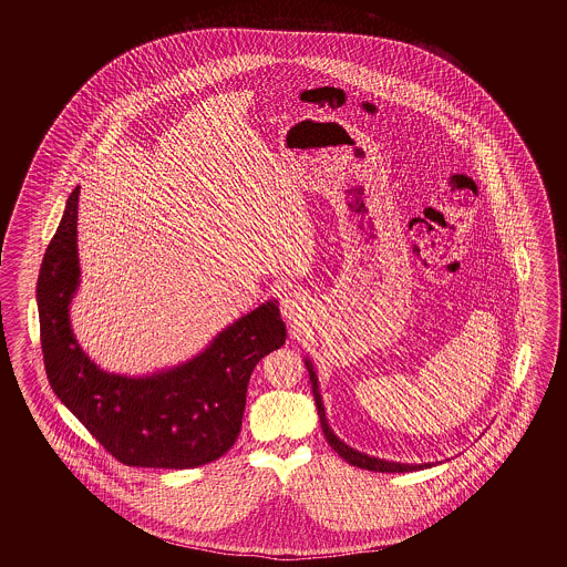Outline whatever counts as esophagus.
Listing matches in <instances>:
<instances>
[{"label": "esophagus", "instance_id": "esophagus-1", "mask_svg": "<svg viewBox=\"0 0 567 567\" xmlns=\"http://www.w3.org/2000/svg\"><path fill=\"white\" fill-rule=\"evenodd\" d=\"M280 311L287 320H299L306 313V299L299 291H287L280 297Z\"/></svg>", "mask_w": 567, "mask_h": 567}]
</instances>
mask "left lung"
<instances>
[{
  "label": "left lung",
  "mask_w": 567,
  "mask_h": 567,
  "mask_svg": "<svg viewBox=\"0 0 567 567\" xmlns=\"http://www.w3.org/2000/svg\"><path fill=\"white\" fill-rule=\"evenodd\" d=\"M309 370V380H311V389H313V399H316V408H318V415H320V424L324 430V436H327L328 445L332 446L341 457H343L347 464L358 465L361 470H370V472H415V470H424L426 465H408V464H391V462H382L377 457H370V455H363L360 451L351 449V446L344 445L343 441H339L334 436V432L328 429L327 415H324V405H322V399L318 393V378L313 374V368L311 363L306 361Z\"/></svg>",
  "instance_id": "8db88e82"
}]
</instances>
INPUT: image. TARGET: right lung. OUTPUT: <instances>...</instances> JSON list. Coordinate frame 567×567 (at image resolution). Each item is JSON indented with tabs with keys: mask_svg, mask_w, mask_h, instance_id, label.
I'll list each match as a JSON object with an SVG mask.
<instances>
[{
	"mask_svg": "<svg viewBox=\"0 0 567 567\" xmlns=\"http://www.w3.org/2000/svg\"><path fill=\"white\" fill-rule=\"evenodd\" d=\"M79 187L50 240L37 280L41 349L53 393L121 464L187 470L216 462L240 432L258 361L280 349L287 328L275 301L226 328L189 363L150 378L105 374L70 330L79 285Z\"/></svg>",
	"mask_w": 567,
	"mask_h": 567,
	"instance_id": "add662e5",
	"label": "right lung"
}]
</instances>
